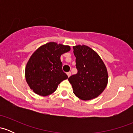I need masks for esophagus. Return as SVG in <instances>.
Returning a JSON list of instances; mask_svg holds the SVG:
<instances>
[{"mask_svg": "<svg viewBox=\"0 0 133 133\" xmlns=\"http://www.w3.org/2000/svg\"><path fill=\"white\" fill-rule=\"evenodd\" d=\"M67 75H68V77H69V76L71 75V72H68V73H67Z\"/></svg>", "mask_w": 133, "mask_h": 133, "instance_id": "1", "label": "esophagus"}]
</instances>
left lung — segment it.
<instances>
[{
  "label": "left lung",
  "mask_w": 133,
  "mask_h": 133,
  "mask_svg": "<svg viewBox=\"0 0 133 133\" xmlns=\"http://www.w3.org/2000/svg\"><path fill=\"white\" fill-rule=\"evenodd\" d=\"M78 72L68 80L73 92L83 100L96 98L106 88L108 74L106 67L100 56L87 45L73 46Z\"/></svg>",
  "instance_id": "1"
}]
</instances>
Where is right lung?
<instances>
[{"label":"right lung","instance_id":"right-lung-1","mask_svg":"<svg viewBox=\"0 0 133 133\" xmlns=\"http://www.w3.org/2000/svg\"><path fill=\"white\" fill-rule=\"evenodd\" d=\"M70 50L69 45L49 42L33 53L25 67V80L36 94L48 96L68 78L62 70L60 56Z\"/></svg>","mask_w":133,"mask_h":133}]
</instances>
